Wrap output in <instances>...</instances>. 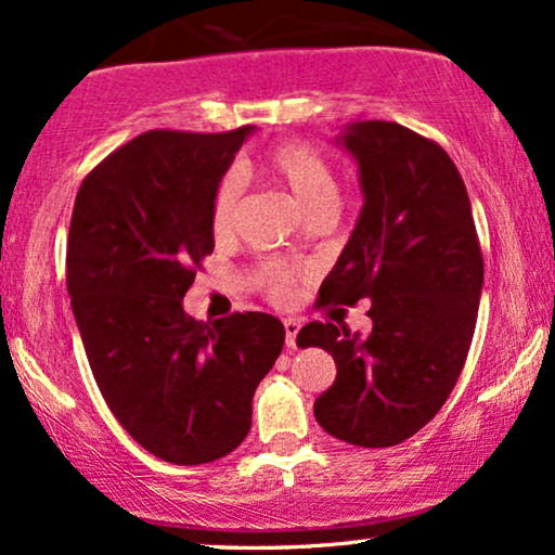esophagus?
Wrapping results in <instances>:
<instances>
[{
  "mask_svg": "<svg viewBox=\"0 0 555 555\" xmlns=\"http://www.w3.org/2000/svg\"><path fill=\"white\" fill-rule=\"evenodd\" d=\"M284 331H286V347L295 349L297 347V334H299V321H297V318H286Z\"/></svg>",
  "mask_w": 555,
  "mask_h": 555,
  "instance_id": "obj_1",
  "label": "esophagus"
}]
</instances>
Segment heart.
<instances>
[{
  "mask_svg": "<svg viewBox=\"0 0 555 555\" xmlns=\"http://www.w3.org/2000/svg\"><path fill=\"white\" fill-rule=\"evenodd\" d=\"M260 171L286 190L308 219L318 214H336L339 208V175L313 145L302 140H284L273 145L260 162ZM242 201H245V182L237 169H229L219 177L211 195V232L219 242L234 240L237 234ZM253 282L271 299H284L295 284V271L266 260L253 271Z\"/></svg>",
  "mask_w": 555,
  "mask_h": 555,
  "instance_id": "b5f03b06",
  "label": "heart"
}]
</instances>
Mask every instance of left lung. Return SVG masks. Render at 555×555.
Returning <instances> with one entry per match:
<instances>
[{"label":"left lung","mask_w":555,"mask_h":555,"mask_svg":"<svg viewBox=\"0 0 555 555\" xmlns=\"http://www.w3.org/2000/svg\"><path fill=\"white\" fill-rule=\"evenodd\" d=\"M358 158L365 206L321 284L318 308L373 299V331L313 321L299 347H323L336 380L315 399V420L339 441L386 449L430 423L456 386L482 289L473 206L449 154L397 122L341 132Z\"/></svg>","instance_id":"obj_1"}]
</instances>
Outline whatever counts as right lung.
<instances>
[{
	"label": "right lung",
	"instance_id": "1",
	"mask_svg": "<svg viewBox=\"0 0 555 555\" xmlns=\"http://www.w3.org/2000/svg\"><path fill=\"white\" fill-rule=\"evenodd\" d=\"M250 132L149 130L75 197L67 292L93 378L119 425L171 464L221 460L245 441L253 393L284 347L269 313L211 326L182 308L214 253V188Z\"/></svg>",
	"mask_w": 555,
	"mask_h": 555
}]
</instances>
